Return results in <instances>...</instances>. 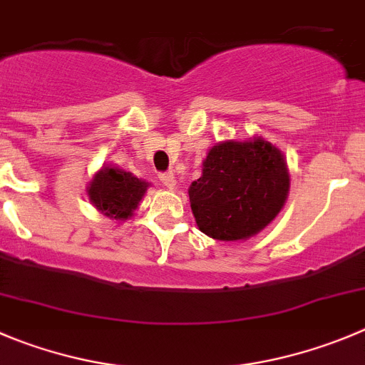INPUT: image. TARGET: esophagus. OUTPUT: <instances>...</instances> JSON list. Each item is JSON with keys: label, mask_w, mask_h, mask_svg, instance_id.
<instances>
[{"label": "esophagus", "mask_w": 365, "mask_h": 365, "mask_svg": "<svg viewBox=\"0 0 365 365\" xmlns=\"http://www.w3.org/2000/svg\"><path fill=\"white\" fill-rule=\"evenodd\" d=\"M159 179H161V182H163V185L166 186V188H170V190H173V188H175L177 180H175V175H173L172 172L161 173V175H159Z\"/></svg>", "instance_id": "34e87169"}]
</instances>
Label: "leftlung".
<instances>
[{"label":"left lung","mask_w":365,"mask_h":365,"mask_svg":"<svg viewBox=\"0 0 365 365\" xmlns=\"http://www.w3.org/2000/svg\"><path fill=\"white\" fill-rule=\"evenodd\" d=\"M200 231L215 240H245L274 220L289 193L281 152L263 140L225 141L204 161L188 190Z\"/></svg>","instance_id":"8db88e82"}]
</instances>
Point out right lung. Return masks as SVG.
<instances>
[{"label": "right lung", "mask_w": 365, "mask_h": 365, "mask_svg": "<svg viewBox=\"0 0 365 365\" xmlns=\"http://www.w3.org/2000/svg\"><path fill=\"white\" fill-rule=\"evenodd\" d=\"M147 182L120 168H103L89 185V200L96 210L110 218H127L133 215L147 192Z\"/></svg>", "instance_id": "add662e5"}]
</instances>
